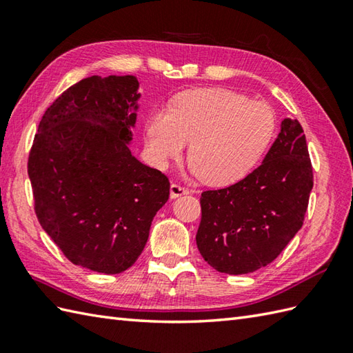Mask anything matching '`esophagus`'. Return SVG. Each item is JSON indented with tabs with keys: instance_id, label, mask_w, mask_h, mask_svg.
Returning <instances> with one entry per match:
<instances>
[{
	"instance_id": "esophagus-1",
	"label": "esophagus",
	"mask_w": 353,
	"mask_h": 353,
	"mask_svg": "<svg viewBox=\"0 0 353 353\" xmlns=\"http://www.w3.org/2000/svg\"><path fill=\"white\" fill-rule=\"evenodd\" d=\"M186 194H190V191L186 190V188H183V186L177 185V183H171V186H170V197L171 199H177V197H181V196H186Z\"/></svg>"
}]
</instances>
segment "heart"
<instances>
[{
  "mask_svg": "<svg viewBox=\"0 0 353 353\" xmlns=\"http://www.w3.org/2000/svg\"><path fill=\"white\" fill-rule=\"evenodd\" d=\"M272 108L229 89L200 88L176 97L170 110L152 112L145 124L147 152L157 167L183 153L190 141V171L209 185L241 181L273 139Z\"/></svg>",
  "mask_w": 353,
  "mask_h": 353,
  "instance_id": "heart-1",
  "label": "heart"
}]
</instances>
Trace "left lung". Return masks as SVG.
I'll use <instances>...</instances> for the list:
<instances>
[{"label":"left lung","instance_id":"obj_1","mask_svg":"<svg viewBox=\"0 0 353 353\" xmlns=\"http://www.w3.org/2000/svg\"><path fill=\"white\" fill-rule=\"evenodd\" d=\"M312 167L303 129L283 118L281 132L256 170L235 185L205 191L197 247L216 272L253 273L274 261L301 230Z\"/></svg>","mask_w":353,"mask_h":353}]
</instances>
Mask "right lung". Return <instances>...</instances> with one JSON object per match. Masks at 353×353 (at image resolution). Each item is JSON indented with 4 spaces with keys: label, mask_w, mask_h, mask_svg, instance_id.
Wrapping results in <instances>:
<instances>
[{
    "label": "right lung",
    "mask_w": 353,
    "mask_h": 353,
    "mask_svg": "<svg viewBox=\"0 0 353 353\" xmlns=\"http://www.w3.org/2000/svg\"><path fill=\"white\" fill-rule=\"evenodd\" d=\"M134 76H92L45 112L28 156L42 229L72 264L117 274L147 244L170 182L130 152L139 109Z\"/></svg>",
    "instance_id": "1"
}]
</instances>
